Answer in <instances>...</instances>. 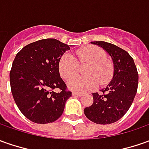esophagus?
I'll return each mask as SVG.
<instances>
[{"label": "esophagus", "instance_id": "1", "mask_svg": "<svg viewBox=\"0 0 149 149\" xmlns=\"http://www.w3.org/2000/svg\"><path fill=\"white\" fill-rule=\"evenodd\" d=\"M81 93H77V92H72V96H81Z\"/></svg>", "mask_w": 149, "mask_h": 149}]
</instances>
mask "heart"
Here are the masks:
<instances>
[{
    "instance_id": "1",
    "label": "heart",
    "mask_w": 149,
    "mask_h": 149,
    "mask_svg": "<svg viewBox=\"0 0 149 149\" xmlns=\"http://www.w3.org/2000/svg\"><path fill=\"white\" fill-rule=\"evenodd\" d=\"M77 60L69 54H64L59 59L58 71L61 77L68 80L78 72L79 64H87L85 69L86 77H75L69 80L68 86L76 92H87L98 86L106 85L114 74V66L106 58V54L97 46H85L76 51ZM79 62V64L78 63Z\"/></svg>"
}]
</instances>
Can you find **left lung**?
<instances>
[{
	"mask_svg": "<svg viewBox=\"0 0 149 149\" xmlns=\"http://www.w3.org/2000/svg\"><path fill=\"white\" fill-rule=\"evenodd\" d=\"M91 44L100 46L110 54L114 63V76L100 94L92 93L93 104L85 108L84 114L95 124H112L121 119L130 108L138 89V71L134 59L125 50L104 41Z\"/></svg>",
	"mask_w": 149,
	"mask_h": 149,
	"instance_id": "left-lung-1",
	"label": "left lung"
}]
</instances>
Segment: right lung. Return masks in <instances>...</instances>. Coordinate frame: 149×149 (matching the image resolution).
Here are the masks:
<instances>
[{"label":"right lung","mask_w":149,"mask_h":149,"mask_svg":"<svg viewBox=\"0 0 149 149\" xmlns=\"http://www.w3.org/2000/svg\"><path fill=\"white\" fill-rule=\"evenodd\" d=\"M68 44L44 39L24 46L14 59L10 83L14 100L27 119L49 124L63 115L72 92L60 77L58 62ZM56 88L58 93L53 91Z\"/></svg>","instance_id":"obj_1"}]
</instances>
